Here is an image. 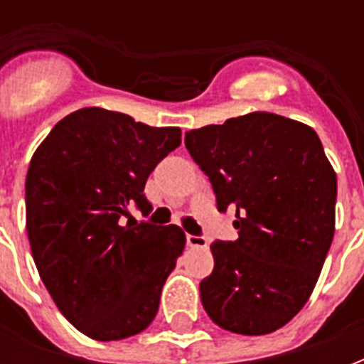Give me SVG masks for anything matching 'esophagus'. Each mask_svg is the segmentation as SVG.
<instances>
[{
  "label": "esophagus",
  "instance_id": "34e87169",
  "mask_svg": "<svg viewBox=\"0 0 364 364\" xmlns=\"http://www.w3.org/2000/svg\"><path fill=\"white\" fill-rule=\"evenodd\" d=\"M187 245L188 247H205L208 240L204 236H194V234H187Z\"/></svg>",
  "mask_w": 364,
  "mask_h": 364
}]
</instances>
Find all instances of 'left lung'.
Listing matches in <instances>:
<instances>
[{
	"label": "left lung",
	"instance_id": "left-lung-1",
	"mask_svg": "<svg viewBox=\"0 0 364 364\" xmlns=\"http://www.w3.org/2000/svg\"><path fill=\"white\" fill-rule=\"evenodd\" d=\"M238 240L211 243L202 306L225 331L268 334L308 302L334 236L336 173L314 128L249 113L185 134Z\"/></svg>",
	"mask_w": 364,
	"mask_h": 364
}]
</instances>
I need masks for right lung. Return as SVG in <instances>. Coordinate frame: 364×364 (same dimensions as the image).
Segmentation results:
<instances>
[{
  "mask_svg": "<svg viewBox=\"0 0 364 364\" xmlns=\"http://www.w3.org/2000/svg\"><path fill=\"white\" fill-rule=\"evenodd\" d=\"M181 143L176 126L154 128L117 111L85 107L54 126L26 176V230L54 304L100 342L147 328L185 232L176 225L124 223L147 217L143 188Z\"/></svg>",
  "mask_w": 364,
  "mask_h": 364,
  "instance_id": "obj_1",
  "label": "right lung"
}]
</instances>
